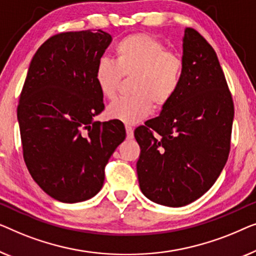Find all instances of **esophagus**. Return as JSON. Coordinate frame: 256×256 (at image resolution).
<instances>
[{"label":"esophagus","mask_w":256,"mask_h":256,"mask_svg":"<svg viewBox=\"0 0 256 256\" xmlns=\"http://www.w3.org/2000/svg\"><path fill=\"white\" fill-rule=\"evenodd\" d=\"M125 130H126L128 139H132L133 138V128L130 126V125H126V126H125Z\"/></svg>","instance_id":"obj_1"}]
</instances>
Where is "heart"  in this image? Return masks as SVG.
<instances>
[{"instance_id": "obj_1", "label": "heart", "mask_w": 256, "mask_h": 256, "mask_svg": "<svg viewBox=\"0 0 256 256\" xmlns=\"http://www.w3.org/2000/svg\"><path fill=\"white\" fill-rule=\"evenodd\" d=\"M114 54L116 61L102 58L97 62V87L104 97L112 100L123 78L132 76L130 92L133 95L110 103L108 117L136 124L148 116L153 104L161 109L174 98L181 84L183 62L159 39L147 34L128 36L117 42Z\"/></svg>"}]
</instances>
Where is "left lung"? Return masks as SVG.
I'll return each instance as SVG.
<instances>
[{
    "mask_svg": "<svg viewBox=\"0 0 256 256\" xmlns=\"http://www.w3.org/2000/svg\"><path fill=\"white\" fill-rule=\"evenodd\" d=\"M178 92L136 128L139 186L154 203L178 208L203 196L228 161L234 106L212 46L195 28L183 37Z\"/></svg>",
    "mask_w": 256,
    "mask_h": 256,
    "instance_id": "8db88e82",
    "label": "left lung"
}]
</instances>
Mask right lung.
Returning a JSON list of instances; mask_svg holds the SVG:
<instances>
[{"instance_id": "obj_1", "label": "right lung", "mask_w": 256, "mask_h": 256, "mask_svg": "<svg viewBox=\"0 0 256 256\" xmlns=\"http://www.w3.org/2000/svg\"><path fill=\"white\" fill-rule=\"evenodd\" d=\"M111 40L102 30L52 36L34 53L22 89L17 118L25 164L64 203L102 189L104 168L126 136L120 120H94L104 110L95 68Z\"/></svg>"}]
</instances>
